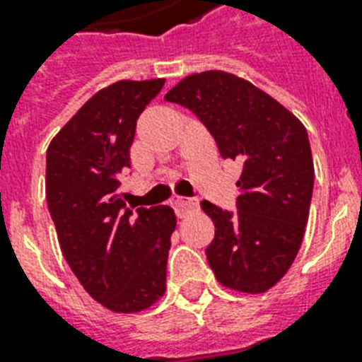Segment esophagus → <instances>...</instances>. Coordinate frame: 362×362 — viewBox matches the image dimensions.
<instances>
[{"label": "esophagus", "mask_w": 362, "mask_h": 362, "mask_svg": "<svg viewBox=\"0 0 362 362\" xmlns=\"http://www.w3.org/2000/svg\"><path fill=\"white\" fill-rule=\"evenodd\" d=\"M173 209L176 210V214L184 216L187 210H193L197 209V203L193 201V199H184V197H175L173 199Z\"/></svg>", "instance_id": "34e87169"}]
</instances>
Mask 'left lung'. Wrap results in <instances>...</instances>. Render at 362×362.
<instances>
[{
    "mask_svg": "<svg viewBox=\"0 0 362 362\" xmlns=\"http://www.w3.org/2000/svg\"><path fill=\"white\" fill-rule=\"evenodd\" d=\"M165 99L197 115L221 158L242 163L237 212L201 203L216 226L206 247L210 269L229 289L269 291L297 257L308 221L314 161L306 127L269 93L226 71L186 76Z\"/></svg>",
    "mask_w": 362,
    "mask_h": 362,
    "instance_id": "obj_1",
    "label": "left lung"
}]
</instances>
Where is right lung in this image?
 <instances>
[{
	"label": "right lung",
	"instance_id": "1",
	"mask_svg": "<svg viewBox=\"0 0 362 362\" xmlns=\"http://www.w3.org/2000/svg\"><path fill=\"white\" fill-rule=\"evenodd\" d=\"M165 78L120 81L99 90L47 150V203L65 261L105 308L133 314L163 297L170 206L131 210L118 175L131 165L136 120Z\"/></svg>",
	"mask_w": 362,
	"mask_h": 362
}]
</instances>
